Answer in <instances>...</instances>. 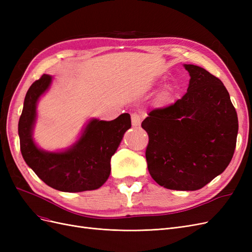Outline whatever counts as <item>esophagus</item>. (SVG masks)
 I'll list each match as a JSON object with an SVG mask.
<instances>
[{"instance_id": "34e87169", "label": "esophagus", "mask_w": 252, "mask_h": 252, "mask_svg": "<svg viewBox=\"0 0 252 252\" xmlns=\"http://www.w3.org/2000/svg\"><path fill=\"white\" fill-rule=\"evenodd\" d=\"M141 122H142V117L140 116V114H138V113H132L131 114V123H132L133 127L140 126Z\"/></svg>"}]
</instances>
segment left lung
<instances>
[{
	"label": "left lung",
	"instance_id": "obj_1",
	"mask_svg": "<svg viewBox=\"0 0 252 252\" xmlns=\"http://www.w3.org/2000/svg\"><path fill=\"white\" fill-rule=\"evenodd\" d=\"M187 93L173 105L149 112L142 122L149 135L148 170L159 186L193 191L229 165L239 130L229 94L204 68L184 64Z\"/></svg>",
	"mask_w": 252,
	"mask_h": 252
}]
</instances>
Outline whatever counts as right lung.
<instances>
[{"label":"right lung","instance_id":"add662e5","mask_svg":"<svg viewBox=\"0 0 252 252\" xmlns=\"http://www.w3.org/2000/svg\"><path fill=\"white\" fill-rule=\"evenodd\" d=\"M52 77L43 74L29 87L19 121L20 146L26 164L44 183L64 192L100 188L110 174V159L131 127L129 113L112 121L90 119L79 139L64 150L48 151L33 139L36 106L49 89Z\"/></svg>","mask_w":252,"mask_h":252}]
</instances>
